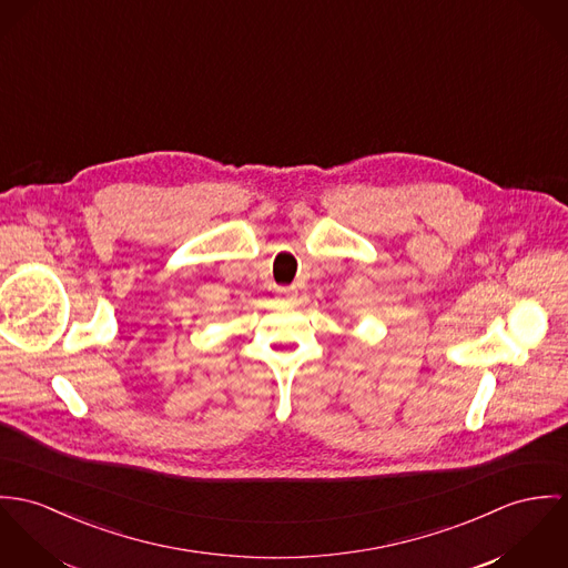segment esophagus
Wrapping results in <instances>:
<instances>
[{
    "mask_svg": "<svg viewBox=\"0 0 568 568\" xmlns=\"http://www.w3.org/2000/svg\"><path fill=\"white\" fill-rule=\"evenodd\" d=\"M278 296L283 298V301H287V303H292V301H296V296H298V292H296V287H281L278 290Z\"/></svg>",
    "mask_w": 568,
    "mask_h": 568,
    "instance_id": "34e87169",
    "label": "esophagus"
}]
</instances>
